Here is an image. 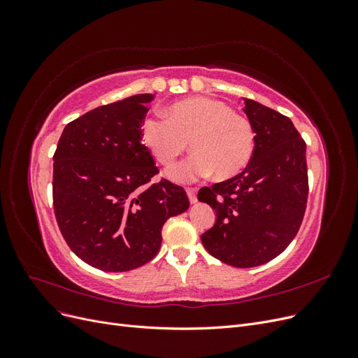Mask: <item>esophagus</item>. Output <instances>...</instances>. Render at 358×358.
<instances>
[{
  "label": "esophagus",
  "mask_w": 358,
  "mask_h": 358,
  "mask_svg": "<svg viewBox=\"0 0 358 358\" xmlns=\"http://www.w3.org/2000/svg\"><path fill=\"white\" fill-rule=\"evenodd\" d=\"M187 194H188V199H189L191 204L197 203V189L196 188H187Z\"/></svg>",
  "instance_id": "34e87169"
}]
</instances>
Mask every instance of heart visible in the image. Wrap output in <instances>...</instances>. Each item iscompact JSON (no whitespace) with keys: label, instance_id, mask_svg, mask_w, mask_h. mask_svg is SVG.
<instances>
[{"label":"heart","instance_id":"b5f03b06","mask_svg":"<svg viewBox=\"0 0 358 358\" xmlns=\"http://www.w3.org/2000/svg\"><path fill=\"white\" fill-rule=\"evenodd\" d=\"M166 119L145 117L140 138L162 166H171L189 149L192 155L167 170L173 182H192L213 173L227 180L246 169L254 154L255 133L251 122L233 107L209 96H189L171 103Z\"/></svg>","mask_w":358,"mask_h":358}]
</instances>
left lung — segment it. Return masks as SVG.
<instances>
[{"label": "left lung", "instance_id": "obj_1", "mask_svg": "<svg viewBox=\"0 0 358 358\" xmlns=\"http://www.w3.org/2000/svg\"><path fill=\"white\" fill-rule=\"evenodd\" d=\"M255 133L246 169L229 180L199 191L216 212L201 242L210 255L234 267L262 266L294 239L308 201L306 143L291 119L243 99Z\"/></svg>", "mask_w": 358, "mask_h": 358}]
</instances>
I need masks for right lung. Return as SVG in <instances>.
Returning a JSON list of instances; mask_svg holds the SVG:
<instances>
[{
    "label": "right lung",
    "mask_w": 358,
    "mask_h": 358,
    "mask_svg": "<svg viewBox=\"0 0 358 358\" xmlns=\"http://www.w3.org/2000/svg\"><path fill=\"white\" fill-rule=\"evenodd\" d=\"M152 94L100 106L64 128L53 155V209L71 251L104 272H127L152 259L170 216L189 200L166 179L142 145L140 124Z\"/></svg>",
    "instance_id": "1"
}]
</instances>
